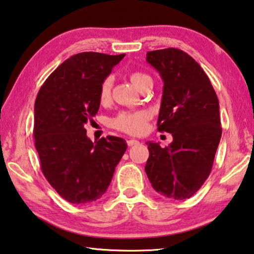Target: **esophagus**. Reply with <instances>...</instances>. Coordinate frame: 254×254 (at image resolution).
I'll list each match as a JSON object with an SVG mask.
<instances>
[{"mask_svg":"<svg viewBox=\"0 0 254 254\" xmlns=\"http://www.w3.org/2000/svg\"><path fill=\"white\" fill-rule=\"evenodd\" d=\"M139 142L137 139H134V138H129L127 139V145L128 146H134V145H137Z\"/></svg>","mask_w":254,"mask_h":254,"instance_id":"1","label":"esophagus"}]
</instances>
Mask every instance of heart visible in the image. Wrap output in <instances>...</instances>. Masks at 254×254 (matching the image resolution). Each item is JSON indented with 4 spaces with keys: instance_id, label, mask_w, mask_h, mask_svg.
<instances>
[{
    "instance_id": "obj_1",
    "label": "heart",
    "mask_w": 254,
    "mask_h": 254,
    "mask_svg": "<svg viewBox=\"0 0 254 254\" xmlns=\"http://www.w3.org/2000/svg\"><path fill=\"white\" fill-rule=\"evenodd\" d=\"M130 81L135 85L136 89H139V86L145 81L151 80L147 74L134 72L130 75ZM111 88H112V77L108 76L103 78L101 84L99 86V101L102 103H107L111 97ZM151 118V114L147 110H137V111H123L119 115L111 120L112 127L116 129L122 130L124 132L130 135L142 134L146 128V124L148 119Z\"/></svg>"
}]
</instances>
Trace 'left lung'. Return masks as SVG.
I'll return each instance as SVG.
<instances>
[{"instance_id":"obj_1","label":"left lung","mask_w":254,"mask_h":254,"mask_svg":"<svg viewBox=\"0 0 254 254\" xmlns=\"http://www.w3.org/2000/svg\"><path fill=\"white\" fill-rule=\"evenodd\" d=\"M146 61L163 80L157 130L172 134L162 148L147 142L145 171L155 191L176 200L192 197L213 168L222 136L219 102L196 61L177 48L148 52Z\"/></svg>"}]
</instances>
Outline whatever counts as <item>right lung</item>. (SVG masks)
Masks as SVG:
<instances>
[{"label": "right lung", "mask_w": 254, "mask_h": 254, "mask_svg": "<svg viewBox=\"0 0 254 254\" xmlns=\"http://www.w3.org/2000/svg\"><path fill=\"white\" fill-rule=\"evenodd\" d=\"M124 57L76 54L54 70L36 98L33 137L41 171L70 203L101 198L127 149L126 140L115 136L93 143L84 128L98 114L100 84Z\"/></svg>", "instance_id": "right-lung-1"}]
</instances>
